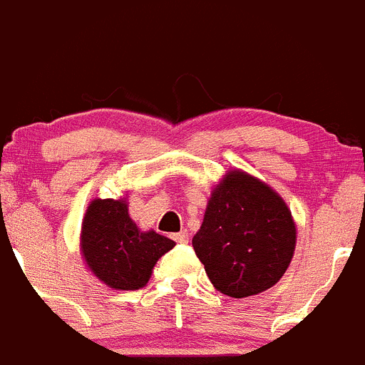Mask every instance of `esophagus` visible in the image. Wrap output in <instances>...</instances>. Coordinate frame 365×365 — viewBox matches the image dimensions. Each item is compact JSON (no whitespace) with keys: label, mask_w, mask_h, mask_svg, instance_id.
Returning a JSON list of instances; mask_svg holds the SVG:
<instances>
[{"label":"esophagus","mask_w":365,"mask_h":365,"mask_svg":"<svg viewBox=\"0 0 365 365\" xmlns=\"http://www.w3.org/2000/svg\"><path fill=\"white\" fill-rule=\"evenodd\" d=\"M172 239L175 240V242H180V244H186L190 240V235L188 232H179V233H173Z\"/></svg>","instance_id":"obj_1"}]
</instances>
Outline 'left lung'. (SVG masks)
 <instances>
[{
    "label": "left lung",
    "mask_w": 365,
    "mask_h": 365,
    "mask_svg": "<svg viewBox=\"0 0 365 365\" xmlns=\"http://www.w3.org/2000/svg\"><path fill=\"white\" fill-rule=\"evenodd\" d=\"M297 228L282 197L233 170L208 200L192 244L215 289L233 299L275 286L295 253Z\"/></svg>",
    "instance_id": "left-lung-1"
}]
</instances>
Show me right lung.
<instances>
[{
  "mask_svg": "<svg viewBox=\"0 0 365 365\" xmlns=\"http://www.w3.org/2000/svg\"><path fill=\"white\" fill-rule=\"evenodd\" d=\"M173 246L168 237L137 228L125 199H93L83 219V259L93 275L113 289L146 286L157 260Z\"/></svg>",
  "mask_w": 365,
  "mask_h": 365,
  "instance_id": "1",
  "label": "right lung"
}]
</instances>
